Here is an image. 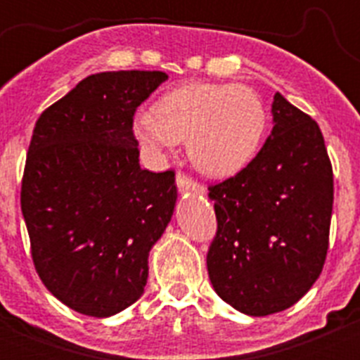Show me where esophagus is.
I'll return each instance as SVG.
<instances>
[{
  "mask_svg": "<svg viewBox=\"0 0 360 360\" xmlns=\"http://www.w3.org/2000/svg\"><path fill=\"white\" fill-rule=\"evenodd\" d=\"M176 184L177 188H179V191H191V193H197V195L203 193V186H200L198 183H195L193 179H190V177L184 176V174H177Z\"/></svg>",
  "mask_w": 360,
  "mask_h": 360,
  "instance_id": "34e87169",
  "label": "esophagus"
}]
</instances>
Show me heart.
Segmentation results:
<instances>
[{"mask_svg":"<svg viewBox=\"0 0 360 360\" xmlns=\"http://www.w3.org/2000/svg\"><path fill=\"white\" fill-rule=\"evenodd\" d=\"M264 127L259 96L235 83H186L167 92L155 112L141 111L134 120V132L150 153L188 141L191 162L212 177L244 169L259 148Z\"/></svg>","mask_w":360,"mask_h":360,"instance_id":"obj_1","label":"heart"}]
</instances>
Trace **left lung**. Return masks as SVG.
Masks as SVG:
<instances>
[{"label":"left lung","instance_id":"obj_1","mask_svg":"<svg viewBox=\"0 0 360 360\" xmlns=\"http://www.w3.org/2000/svg\"><path fill=\"white\" fill-rule=\"evenodd\" d=\"M274 129L237 176L209 188L217 233L207 271L223 301L252 317L277 314L321 275L329 245L333 167L317 122L282 94Z\"/></svg>","mask_w":360,"mask_h":360}]
</instances>
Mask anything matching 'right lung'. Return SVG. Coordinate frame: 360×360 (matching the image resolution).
<instances>
[{
  "label": "right lung",
  "instance_id": "1",
  "mask_svg": "<svg viewBox=\"0 0 360 360\" xmlns=\"http://www.w3.org/2000/svg\"><path fill=\"white\" fill-rule=\"evenodd\" d=\"M169 76H86L41 112L20 191L36 271L50 292L90 317L143 296L150 250L177 200L172 170L141 169L134 112Z\"/></svg>",
  "mask_w": 360,
  "mask_h": 360
}]
</instances>
